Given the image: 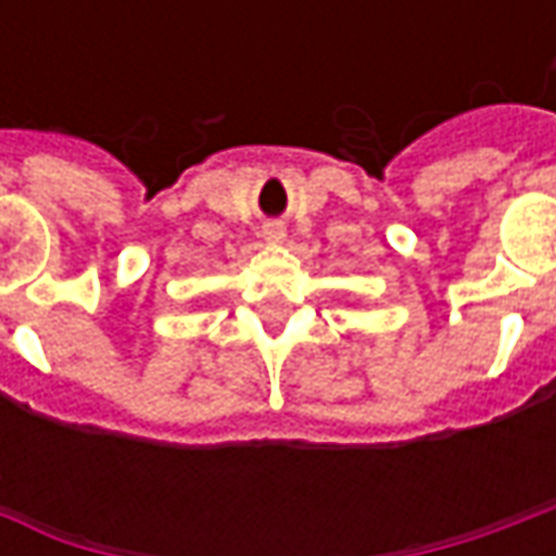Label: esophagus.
Here are the masks:
<instances>
[{"mask_svg": "<svg viewBox=\"0 0 556 556\" xmlns=\"http://www.w3.org/2000/svg\"><path fill=\"white\" fill-rule=\"evenodd\" d=\"M265 238L267 241H282V229H279V226H267Z\"/></svg>", "mask_w": 556, "mask_h": 556, "instance_id": "1", "label": "esophagus"}]
</instances>
